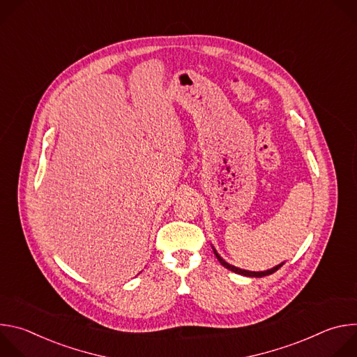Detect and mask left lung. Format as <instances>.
Returning a JSON list of instances; mask_svg holds the SVG:
<instances>
[{"label": "left lung", "instance_id": "left-lung-1", "mask_svg": "<svg viewBox=\"0 0 357 357\" xmlns=\"http://www.w3.org/2000/svg\"><path fill=\"white\" fill-rule=\"evenodd\" d=\"M213 251H215V254H216V257H218V260L220 261V264L223 266V267H226V268H229L230 271H233V273H237V274H241V275H245V277H266V275H270V274H273V273H275L277 270H280L281 267H282V264H280V266H277V267H274V268H271V270H267V271H260V273H256V271H247V270H241V268H237V267H234V266H230L229 263H226L219 254H218V251L213 248Z\"/></svg>", "mask_w": 357, "mask_h": 357}]
</instances>
